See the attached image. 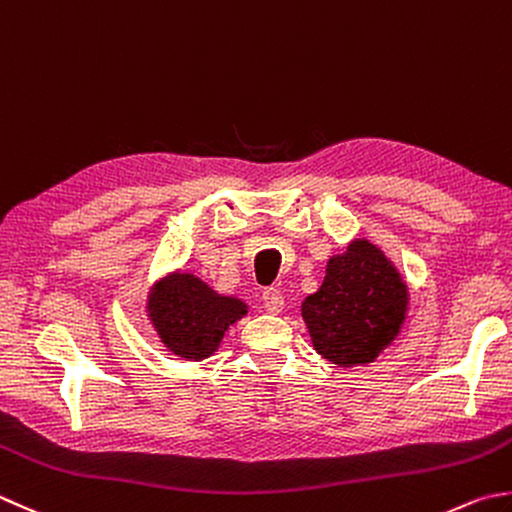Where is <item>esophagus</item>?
I'll return each instance as SVG.
<instances>
[{"instance_id": "obj_1", "label": "esophagus", "mask_w": 512, "mask_h": 512, "mask_svg": "<svg viewBox=\"0 0 512 512\" xmlns=\"http://www.w3.org/2000/svg\"><path fill=\"white\" fill-rule=\"evenodd\" d=\"M262 299H264V306H266L268 313L277 315V313H282V310H284V295H282V290L266 288Z\"/></svg>"}]
</instances>
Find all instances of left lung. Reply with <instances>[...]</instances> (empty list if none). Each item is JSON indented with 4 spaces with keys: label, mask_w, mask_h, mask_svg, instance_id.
I'll return each instance as SVG.
<instances>
[{
    "label": "left lung",
    "mask_w": 512,
    "mask_h": 512,
    "mask_svg": "<svg viewBox=\"0 0 512 512\" xmlns=\"http://www.w3.org/2000/svg\"><path fill=\"white\" fill-rule=\"evenodd\" d=\"M408 286L382 248L359 237L326 264L302 317L319 355L339 368L373 364L406 319Z\"/></svg>",
    "instance_id": "left-lung-1"
}]
</instances>
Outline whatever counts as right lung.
<instances>
[{
  "mask_svg": "<svg viewBox=\"0 0 512 512\" xmlns=\"http://www.w3.org/2000/svg\"><path fill=\"white\" fill-rule=\"evenodd\" d=\"M146 313L170 353L186 362H202L219 348L228 328L248 313V306L233 295L217 293L193 273L173 270L150 288Z\"/></svg>",
  "mask_w": 512,
  "mask_h": 512,
  "instance_id": "obj_1",
  "label": "right lung"
}]
</instances>
